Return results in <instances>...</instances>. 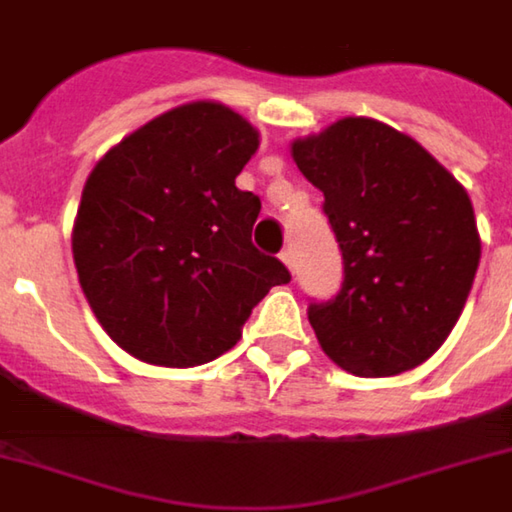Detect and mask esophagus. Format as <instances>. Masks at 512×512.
Returning a JSON list of instances; mask_svg holds the SVG:
<instances>
[{"label": "esophagus", "mask_w": 512, "mask_h": 512, "mask_svg": "<svg viewBox=\"0 0 512 512\" xmlns=\"http://www.w3.org/2000/svg\"><path fill=\"white\" fill-rule=\"evenodd\" d=\"M279 259L285 261L287 269H290V272L295 274V253H292V248H285V251L279 253Z\"/></svg>", "instance_id": "obj_1"}]
</instances>
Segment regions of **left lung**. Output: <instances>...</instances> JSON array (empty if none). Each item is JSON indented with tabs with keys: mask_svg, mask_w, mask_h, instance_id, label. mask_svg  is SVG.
I'll return each mask as SVG.
<instances>
[{
	"mask_svg": "<svg viewBox=\"0 0 512 512\" xmlns=\"http://www.w3.org/2000/svg\"><path fill=\"white\" fill-rule=\"evenodd\" d=\"M292 157L323 191L344 261L342 290L308 308L321 349L360 378L422 365L456 326L482 256L466 189L422 144L365 116L295 139Z\"/></svg>",
	"mask_w": 512,
	"mask_h": 512,
	"instance_id": "8db88e82",
	"label": "left lung"
}]
</instances>
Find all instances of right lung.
Returning <instances> with one entry per match:
<instances>
[{
    "label": "right lung",
    "mask_w": 512,
    "mask_h": 512,
    "mask_svg": "<svg viewBox=\"0 0 512 512\" xmlns=\"http://www.w3.org/2000/svg\"><path fill=\"white\" fill-rule=\"evenodd\" d=\"M259 131L222 103L163 113L103 155L82 189L72 253L113 342L150 365L225 355L290 272L251 243L261 199L235 178Z\"/></svg>",
    "instance_id": "right-lung-1"
}]
</instances>
